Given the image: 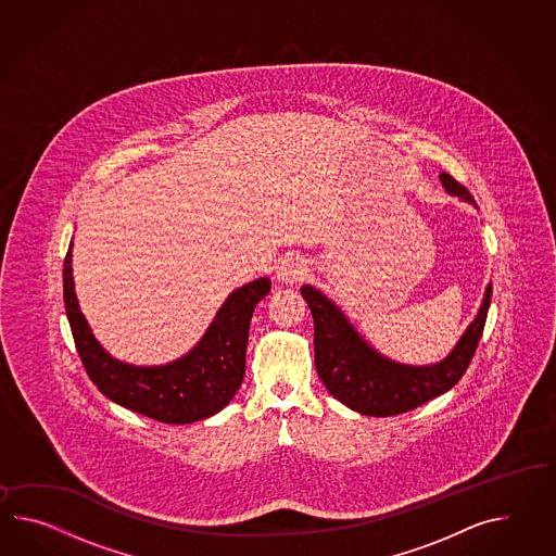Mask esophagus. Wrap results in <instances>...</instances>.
I'll return each instance as SVG.
<instances>
[{
	"label": "esophagus",
	"instance_id": "1",
	"mask_svg": "<svg viewBox=\"0 0 556 556\" xmlns=\"http://www.w3.org/2000/svg\"><path fill=\"white\" fill-rule=\"evenodd\" d=\"M305 273V263L299 257H285L279 265H277V279L283 283H298L299 279Z\"/></svg>",
	"mask_w": 556,
	"mask_h": 556
}]
</instances>
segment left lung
I'll use <instances>...</instances> for the list:
<instances>
[{
	"instance_id": "obj_1",
	"label": "left lung",
	"mask_w": 556,
	"mask_h": 556,
	"mask_svg": "<svg viewBox=\"0 0 556 556\" xmlns=\"http://www.w3.org/2000/svg\"><path fill=\"white\" fill-rule=\"evenodd\" d=\"M440 180L452 194L472 201L468 189L452 175L442 173ZM301 295L312 309L315 367L329 393L364 416L386 418L416 409L460 381L486 326L492 287L488 285L484 303L454 352L444 362L426 367L402 366L381 357L321 291L303 285Z\"/></svg>"
}]
</instances>
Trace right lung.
Instances as JSON below:
<instances>
[{"mask_svg":"<svg viewBox=\"0 0 556 556\" xmlns=\"http://www.w3.org/2000/svg\"><path fill=\"white\" fill-rule=\"evenodd\" d=\"M72 243L64 258V303L81 366L96 388L123 407L163 424L204 420L229 404L241 388L249 324L271 281L261 277L230 293L204 338L185 357L159 367L112 359L86 324L72 281Z\"/></svg>","mask_w":556,"mask_h":556,"instance_id":"obj_1","label":"right lung"}]
</instances>
